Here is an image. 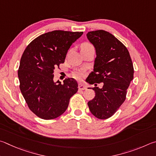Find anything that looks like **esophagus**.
<instances>
[{
	"label": "esophagus",
	"instance_id": "34e87169",
	"mask_svg": "<svg viewBox=\"0 0 156 156\" xmlns=\"http://www.w3.org/2000/svg\"><path fill=\"white\" fill-rule=\"evenodd\" d=\"M79 90H86V87L83 86V84L80 83H79Z\"/></svg>",
	"mask_w": 156,
	"mask_h": 156
}]
</instances>
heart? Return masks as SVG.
Masks as SVG:
<instances>
[{
  "instance_id": "obj_1",
  "label": "heart",
  "mask_w": 156,
  "mask_h": 156,
  "mask_svg": "<svg viewBox=\"0 0 156 156\" xmlns=\"http://www.w3.org/2000/svg\"><path fill=\"white\" fill-rule=\"evenodd\" d=\"M92 46L89 43H83V44H81V48H86V47H88V46ZM75 76L76 78H81V73L80 72H75Z\"/></svg>"
}]
</instances>
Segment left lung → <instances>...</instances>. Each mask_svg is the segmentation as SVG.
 Segmentation results:
<instances>
[{
    "label": "left lung",
    "mask_w": 156,
    "mask_h": 156,
    "mask_svg": "<svg viewBox=\"0 0 156 156\" xmlns=\"http://www.w3.org/2000/svg\"><path fill=\"white\" fill-rule=\"evenodd\" d=\"M87 37L96 49L94 70L90 84L103 83L93 88L95 97L88 103L90 111L99 119L110 118L126 99L127 90L133 79V66L127 48L112 34L104 30L90 31Z\"/></svg>",
    "instance_id": "left-lung-1"
}]
</instances>
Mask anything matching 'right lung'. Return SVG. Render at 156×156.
Listing matches in <instances>:
<instances>
[{
	"label": "right lung",
	"instance_id": "obj_1",
	"mask_svg": "<svg viewBox=\"0 0 156 156\" xmlns=\"http://www.w3.org/2000/svg\"><path fill=\"white\" fill-rule=\"evenodd\" d=\"M83 32L55 30L35 38L21 57L18 75L20 89L30 110L44 120L61 116L78 90L73 78L54 82V70L63 64L68 50Z\"/></svg>",
	"mask_w": 156,
	"mask_h": 156
}]
</instances>
